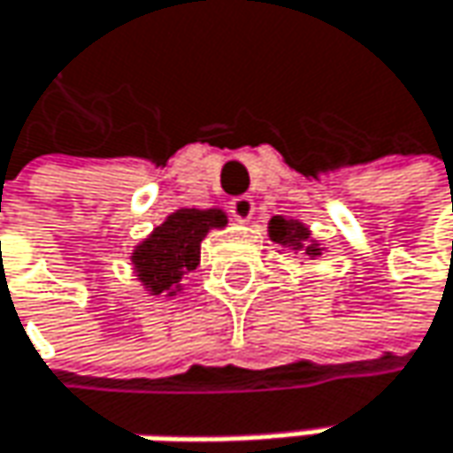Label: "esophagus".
Returning a JSON list of instances; mask_svg holds the SVG:
<instances>
[{"instance_id": "1", "label": "esophagus", "mask_w": 453, "mask_h": 453, "mask_svg": "<svg viewBox=\"0 0 453 453\" xmlns=\"http://www.w3.org/2000/svg\"><path fill=\"white\" fill-rule=\"evenodd\" d=\"M229 213L237 219V221H250L255 213V203L250 196H240V198H234L229 203Z\"/></svg>"}]
</instances>
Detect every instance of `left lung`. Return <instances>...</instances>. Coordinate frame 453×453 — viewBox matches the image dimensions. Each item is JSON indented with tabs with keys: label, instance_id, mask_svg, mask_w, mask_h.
<instances>
[{
	"label": "left lung",
	"instance_id": "left-lung-1",
	"mask_svg": "<svg viewBox=\"0 0 453 453\" xmlns=\"http://www.w3.org/2000/svg\"><path fill=\"white\" fill-rule=\"evenodd\" d=\"M268 237L281 245V248H289L295 253L308 255V257H318L320 255V248L318 242L311 240V232L305 224L295 221V219H284V216H273L268 221Z\"/></svg>",
	"mask_w": 453,
	"mask_h": 453
}]
</instances>
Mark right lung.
<instances>
[{
    "mask_svg": "<svg viewBox=\"0 0 453 453\" xmlns=\"http://www.w3.org/2000/svg\"><path fill=\"white\" fill-rule=\"evenodd\" d=\"M226 226V213L219 208H180L153 229L133 250V265L150 295H177L180 281L200 263V242L211 229Z\"/></svg>",
    "mask_w": 453,
    "mask_h": 453,
    "instance_id": "add662e5",
    "label": "right lung"
}]
</instances>
